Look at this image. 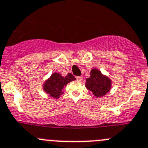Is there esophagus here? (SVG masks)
<instances>
[{"instance_id":"esophagus-1","label":"esophagus","mask_w":148,"mask_h":148,"mask_svg":"<svg viewBox=\"0 0 148 148\" xmlns=\"http://www.w3.org/2000/svg\"><path fill=\"white\" fill-rule=\"evenodd\" d=\"M76 79L78 80V81H81V80L83 79V77H82V76H77Z\"/></svg>"}]
</instances>
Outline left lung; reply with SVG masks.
I'll use <instances>...</instances> for the list:
<instances>
[{"label": "left lung", "mask_w": 148, "mask_h": 148, "mask_svg": "<svg viewBox=\"0 0 148 148\" xmlns=\"http://www.w3.org/2000/svg\"><path fill=\"white\" fill-rule=\"evenodd\" d=\"M111 85V80L96 69L91 71L90 77L86 79V87L92 92L95 97L105 95L110 90Z\"/></svg>", "instance_id": "obj_1"}]
</instances>
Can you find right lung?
<instances>
[{"label": "right lung", "mask_w": 148, "mask_h": 148, "mask_svg": "<svg viewBox=\"0 0 148 148\" xmlns=\"http://www.w3.org/2000/svg\"><path fill=\"white\" fill-rule=\"evenodd\" d=\"M75 80V78L71 73H68L66 77L63 76L58 73H54L52 74L51 78L46 81L43 86V89L45 92L49 94L55 98H59V95H62V89L64 86H66L69 82Z\"/></svg>", "instance_id": "right-lung-1"}]
</instances>
